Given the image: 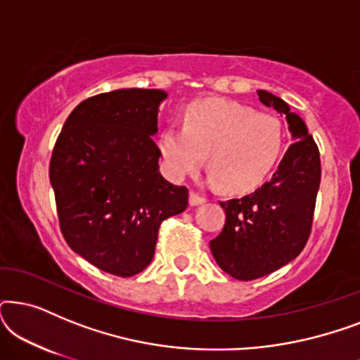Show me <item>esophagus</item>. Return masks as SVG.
Instances as JSON below:
<instances>
[{
	"label": "esophagus",
	"mask_w": 360,
	"mask_h": 360,
	"mask_svg": "<svg viewBox=\"0 0 360 360\" xmlns=\"http://www.w3.org/2000/svg\"><path fill=\"white\" fill-rule=\"evenodd\" d=\"M206 201L205 196H201L198 193H195V191H191L190 193V205L191 206H198V205H203Z\"/></svg>",
	"instance_id": "esophagus-1"
}]
</instances>
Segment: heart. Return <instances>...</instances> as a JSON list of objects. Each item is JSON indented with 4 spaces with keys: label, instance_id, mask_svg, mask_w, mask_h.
<instances>
[{
    "label": "heart",
    "instance_id": "obj_1",
    "mask_svg": "<svg viewBox=\"0 0 360 360\" xmlns=\"http://www.w3.org/2000/svg\"><path fill=\"white\" fill-rule=\"evenodd\" d=\"M282 147L278 117L224 100L193 103L186 110L185 126H167L159 137L160 154L174 179L198 172L208 154L213 180L228 193H244L262 184Z\"/></svg>",
    "mask_w": 360,
    "mask_h": 360
}]
</instances>
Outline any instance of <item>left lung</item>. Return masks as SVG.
<instances>
[{
    "label": "left lung",
    "instance_id": "8db88e82",
    "mask_svg": "<svg viewBox=\"0 0 360 360\" xmlns=\"http://www.w3.org/2000/svg\"><path fill=\"white\" fill-rule=\"evenodd\" d=\"M259 100L287 116L293 142L272 179L243 198L219 201L226 223L210 240L221 269L236 280H255L287 265L311 234L321 181L319 149L302 117L278 96L259 90Z\"/></svg>",
    "mask_w": 360,
    "mask_h": 360
}]
</instances>
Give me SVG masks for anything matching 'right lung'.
Masks as SVG:
<instances>
[{
	"label": "right lung",
	"mask_w": 360,
	"mask_h": 360,
	"mask_svg": "<svg viewBox=\"0 0 360 360\" xmlns=\"http://www.w3.org/2000/svg\"><path fill=\"white\" fill-rule=\"evenodd\" d=\"M165 98L144 88L88 98L52 150L49 176L63 238L96 269L122 278L150 264L160 224L188 206V188L160 175L152 139Z\"/></svg>",
	"instance_id": "1"
}]
</instances>
